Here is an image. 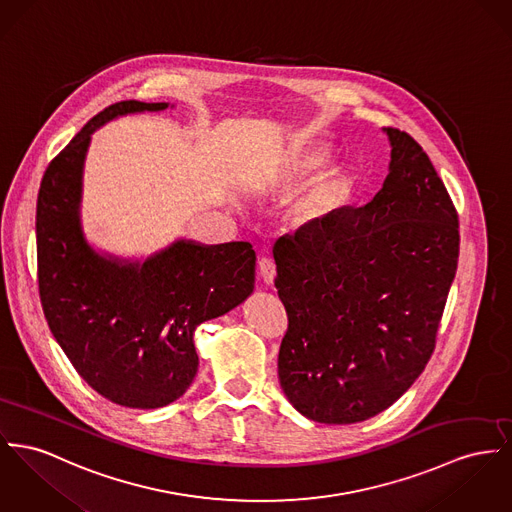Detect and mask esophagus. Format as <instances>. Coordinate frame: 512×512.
I'll return each instance as SVG.
<instances>
[{
	"label": "esophagus",
	"mask_w": 512,
	"mask_h": 512,
	"mask_svg": "<svg viewBox=\"0 0 512 512\" xmlns=\"http://www.w3.org/2000/svg\"><path fill=\"white\" fill-rule=\"evenodd\" d=\"M258 273H260V279L266 283V285H272L273 279H275V262L272 258L264 256L260 258L258 262Z\"/></svg>",
	"instance_id": "1"
}]
</instances>
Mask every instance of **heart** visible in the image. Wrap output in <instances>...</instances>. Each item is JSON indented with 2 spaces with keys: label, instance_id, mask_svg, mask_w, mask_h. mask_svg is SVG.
<instances>
[{
  "label": "heart",
  "instance_id": "1",
  "mask_svg": "<svg viewBox=\"0 0 512 512\" xmlns=\"http://www.w3.org/2000/svg\"><path fill=\"white\" fill-rule=\"evenodd\" d=\"M326 161H328L326 149L308 151L305 155L293 159V163L287 169V176H299V174L318 171L320 167L326 165ZM347 190H349L347 176L340 171H330L308 190L307 196L299 202L297 211L305 221H318L343 202V198L347 196Z\"/></svg>",
  "mask_w": 512,
  "mask_h": 512
}]
</instances>
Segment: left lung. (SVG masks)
Wrapping results in <instances>:
<instances>
[{"label": "left lung", "instance_id": "left-lung-1", "mask_svg": "<svg viewBox=\"0 0 512 512\" xmlns=\"http://www.w3.org/2000/svg\"><path fill=\"white\" fill-rule=\"evenodd\" d=\"M388 176L273 246L289 314L277 357L293 408L328 425L390 408L423 373L458 266V215L421 145L396 128Z\"/></svg>", "mask_w": 512, "mask_h": 512}]
</instances>
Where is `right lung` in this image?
Listing matches in <instances>:
<instances>
[{"label":"right lung","instance_id":"right-lung-1","mask_svg":"<svg viewBox=\"0 0 512 512\" xmlns=\"http://www.w3.org/2000/svg\"><path fill=\"white\" fill-rule=\"evenodd\" d=\"M169 103L124 101L99 112L48 165L36 202L38 289L48 326L75 371L106 400L155 409L198 373L196 328L254 291L250 242L176 239L145 260L97 250L83 231V172L91 136L110 120Z\"/></svg>","mask_w":512,"mask_h":512}]
</instances>
